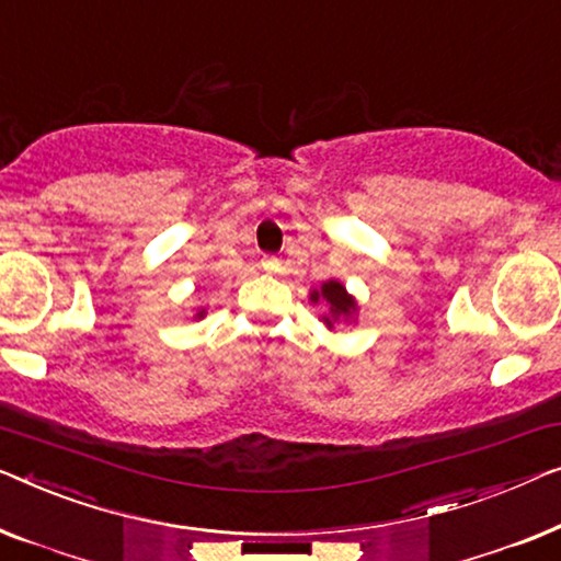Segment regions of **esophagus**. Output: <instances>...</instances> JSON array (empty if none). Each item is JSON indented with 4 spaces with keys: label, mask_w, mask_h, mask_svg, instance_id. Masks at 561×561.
Masks as SVG:
<instances>
[{
    "label": "esophagus",
    "mask_w": 561,
    "mask_h": 561,
    "mask_svg": "<svg viewBox=\"0 0 561 561\" xmlns=\"http://www.w3.org/2000/svg\"><path fill=\"white\" fill-rule=\"evenodd\" d=\"M262 270H264V272H277V270H279V259L264 256V259H262Z\"/></svg>",
    "instance_id": "1"
}]
</instances>
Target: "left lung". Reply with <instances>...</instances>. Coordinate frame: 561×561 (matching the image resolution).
Returning <instances> with one entry per match:
<instances>
[{
	"label": "left lung",
	"instance_id": "left-lung-1",
	"mask_svg": "<svg viewBox=\"0 0 561 561\" xmlns=\"http://www.w3.org/2000/svg\"><path fill=\"white\" fill-rule=\"evenodd\" d=\"M310 299L312 302H325L330 307V314L322 318L328 328H333V322H337V320L353 318V312L358 310L356 299H353V295H348V289H345L343 282H337V279H330L322 284L320 289H312Z\"/></svg>",
	"mask_w": 561,
	"mask_h": 561
}]
</instances>
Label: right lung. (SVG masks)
I'll return each instance as SVG.
<instances>
[{
    "label": "right lung",
    "mask_w": 561,
    "mask_h": 561,
    "mask_svg": "<svg viewBox=\"0 0 561 561\" xmlns=\"http://www.w3.org/2000/svg\"><path fill=\"white\" fill-rule=\"evenodd\" d=\"M198 318H203V312H198Z\"/></svg>",
    "instance_id": "obj_1"
}]
</instances>
